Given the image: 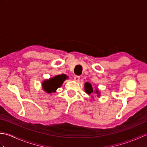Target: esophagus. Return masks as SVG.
Listing matches in <instances>:
<instances>
[{
    "label": "esophagus",
    "instance_id": "34e87169",
    "mask_svg": "<svg viewBox=\"0 0 147 147\" xmlns=\"http://www.w3.org/2000/svg\"><path fill=\"white\" fill-rule=\"evenodd\" d=\"M80 79V77L79 76H75L74 77V81H76V82H78Z\"/></svg>",
    "mask_w": 147,
    "mask_h": 147
}]
</instances>
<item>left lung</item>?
<instances>
[{
  "mask_svg": "<svg viewBox=\"0 0 147 147\" xmlns=\"http://www.w3.org/2000/svg\"><path fill=\"white\" fill-rule=\"evenodd\" d=\"M85 91L88 95L92 94V93H95L96 94H97V96H99L100 93V92L98 88H96L95 91H93V87L91 85V83H90L89 82L85 83ZM92 98H93V96H92Z\"/></svg>",
  "mask_w": 147,
  "mask_h": 147,
  "instance_id": "8db88e82",
  "label": "left lung"
}]
</instances>
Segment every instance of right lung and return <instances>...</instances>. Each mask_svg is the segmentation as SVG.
I'll return each instance as SVG.
<instances>
[{"mask_svg": "<svg viewBox=\"0 0 147 147\" xmlns=\"http://www.w3.org/2000/svg\"><path fill=\"white\" fill-rule=\"evenodd\" d=\"M67 78L65 74H62L56 75L51 78L45 80L42 82V89L47 93H55L57 89L62 86Z\"/></svg>", "mask_w": 147, "mask_h": 147, "instance_id": "obj_1", "label": "right lung"}]
</instances>
